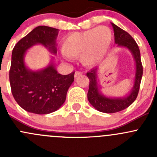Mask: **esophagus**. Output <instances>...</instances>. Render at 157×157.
<instances>
[{
  "instance_id": "esophagus-1",
  "label": "esophagus",
  "mask_w": 157,
  "mask_h": 157,
  "mask_svg": "<svg viewBox=\"0 0 157 157\" xmlns=\"http://www.w3.org/2000/svg\"><path fill=\"white\" fill-rule=\"evenodd\" d=\"M83 74V73L81 72V71H76L75 72V74H74V77H78V76H80V75H81V74Z\"/></svg>"
}]
</instances>
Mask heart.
Segmentation results:
<instances>
[{
    "label": "heart",
    "mask_w": 157,
    "mask_h": 157,
    "mask_svg": "<svg viewBox=\"0 0 157 157\" xmlns=\"http://www.w3.org/2000/svg\"><path fill=\"white\" fill-rule=\"evenodd\" d=\"M112 31L107 26L77 32L64 39L62 52L69 58L80 57L82 64L90 67L105 56L112 44Z\"/></svg>",
    "instance_id": "b5f03b06"
}]
</instances>
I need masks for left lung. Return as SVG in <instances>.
I'll return each instance as SVG.
<instances>
[{
	"instance_id": "left-lung-1",
	"label": "left lung",
	"mask_w": 157,
	"mask_h": 157,
	"mask_svg": "<svg viewBox=\"0 0 157 157\" xmlns=\"http://www.w3.org/2000/svg\"><path fill=\"white\" fill-rule=\"evenodd\" d=\"M111 23L114 30L115 43L118 45V47L127 48L134 58L135 62V74L134 85L129 93L121 97H110L106 96L100 91L98 78L99 67L91 69V71L86 73V76L90 79V86L87 93L89 102L96 110L104 113H115L124 110L131 105L138 94L143 75L140 52L135 40L127 32L114 23Z\"/></svg>"
}]
</instances>
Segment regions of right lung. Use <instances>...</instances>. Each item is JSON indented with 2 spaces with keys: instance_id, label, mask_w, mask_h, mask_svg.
Here are the masks:
<instances>
[{
  "instance_id": "obj_1",
  "label": "right lung",
  "mask_w": 157,
  "mask_h": 157,
  "mask_svg": "<svg viewBox=\"0 0 157 157\" xmlns=\"http://www.w3.org/2000/svg\"><path fill=\"white\" fill-rule=\"evenodd\" d=\"M58 32L49 26H37L13 49L9 74L11 91L16 102L28 112L45 115L57 111L65 102L67 90L74 82V72L58 74L54 57L46 67L39 71L29 69L25 62L27 50L36 45H43L56 55Z\"/></svg>"
}]
</instances>
